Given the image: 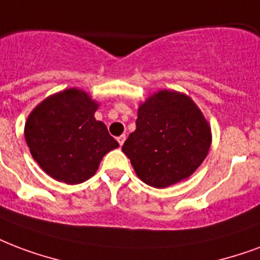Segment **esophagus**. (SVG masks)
Instances as JSON below:
<instances>
[{"instance_id":"obj_1","label":"esophagus","mask_w":260,"mask_h":260,"mask_svg":"<svg viewBox=\"0 0 260 260\" xmlns=\"http://www.w3.org/2000/svg\"><path fill=\"white\" fill-rule=\"evenodd\" d=\"M125 139H126L125 135H121V136H118V138H117V140H118V143H120V146H122V144H124V142H125Z\"/></svg>"}]
</instances>
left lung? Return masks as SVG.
I'll return each instance as SVG.
<instances>
[{"label": "left lung", "instance_id": "1", "mask_svg": "<svg viewBox=\"0 0 260 260\" xmlns=\"http://www.w3.org/2000/svg\"><path fill=\"white\" fill-rule=\"evenodd\" d=\"M210 126L187 95L159 91L140 105L122 151L143 183L169 187L189 177L207 155Z\"/></svg>", "mask_w": 260, "mask_h": 260}]
</instances>
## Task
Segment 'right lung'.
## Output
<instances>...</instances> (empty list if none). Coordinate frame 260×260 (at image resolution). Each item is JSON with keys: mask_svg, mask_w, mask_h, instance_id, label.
I'll return each mask as SVG.
<instances>
[{"mask_svg": "<svg viewBox=\"0 0 260 260\" xmlns=\"http://www.w3.org/2000/svg\"><path fill=\"white\" fill-rule=\"evenodd\" d=\"M86 92L69 88L38 105L25 124V142L39 166L58 181L79 184L96 172L105 154L118 147L94 113Z\"/></svg>", "mask_w": 260, "mask_h": 260, "instance_id": "obj_1", "label": "right lung"}]
</instances>
